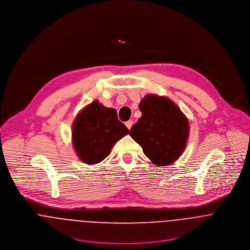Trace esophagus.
I'll use <instances>...</instances> for the list:
<instances>
[{"instance_id":"1","label":"esophagus","mask_w":250,"mask_h":250,"mask_svg":"<svg viewBox=\"0 0 250 250\" xmlns=\"http://www.w3.org/2000/svg\"><path fill=\"white\" fill-rule=\"evenodd\" d=\"M133 121L132 120H128L127 122H125V125H126V127L129 129V130H131V128H132V126H133Z\"/></svg>"}]
</instances>
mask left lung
<instances>
[{
  "mask_svg": "<svg viewBox=\"0 0 250 250\" xmlns=\"http://www.w3.org/2000/svg\"><path fill=\"white\" fill-rule=\"evenodd\" d=\"M139 107L143 113L130 135L157 167H167L183 154L189 135L187 116L169 98L147 94Z\"/></svg>",
  "mask_w": 250,
  "mask_h": 250,
  "instance_id": "8db88e82",
  "label": "left lung"
}]
</instances>
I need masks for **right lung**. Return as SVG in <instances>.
Listing matches in <instances>:
<instances>
[{
  "label": "right lung",
  "instance_id": "right-lung-1",
  "mask_svg": "<svg viewBox=\"0 0 250 250\" xmlns=\"http://www.w3.org/2000/svg\"><path fill=\"white\" fill-rule=\"evenodd\" d=\"M128 134V128L118 120L116 110L95 100L77 114L72 125V144L83 163L96 165L106 159L112 146Z\"/></svg>",
  "mask_w": 250,
  "mask_h": 250
}]
</instances>
